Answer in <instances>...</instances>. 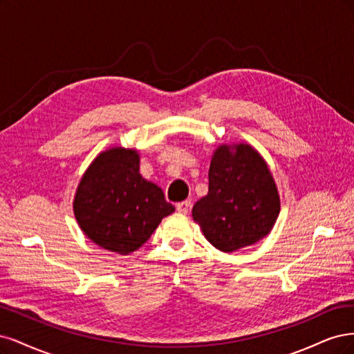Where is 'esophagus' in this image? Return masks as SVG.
Wrapping results in <instances>:
<instances>
[{
	"label": "esophagus",
	"instance_id": "obj_1",
	"mask_svg": "<svg viewBox=\"0 0 354 354\" xmlns=\"http://www.w3.org/2000/svg\"><path fill=\"white\" fill-rule=\"evenodd\" d=\"M189 209H191V201H188V200L180 201L176 204V210L182 214H187L189 212Z\"/></svg>",
	"mask_w": 354,
	"mask_h": 354
}]
</instances>
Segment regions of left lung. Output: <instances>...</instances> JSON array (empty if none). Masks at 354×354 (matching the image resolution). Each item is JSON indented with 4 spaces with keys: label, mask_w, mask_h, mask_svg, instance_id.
I'll return each instance as SVG.
<instances>
[{
    "label": "left lung",
    "mask_w": 354,
    "mask_h": 354,
    "mask_svg": "<svg viewBox=\"0 0 354 354\" xmlns=\"http://www.w3.org/2000/svg\"><path fill=\"white\" fill-rule=\"evenodd\" d=\"M279 194L252 145H221L209 169V192L192 207L207 241L223 253L256 244L277 222Z\"/></svg>",
    "instance_id": "1"
}]
</instances>
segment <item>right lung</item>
Instances as JSON below:
<instances>
[{"instance_id": "obj_1", "label": "right lung", "mask_w": 354, "mask_h": 354, "mask_svg": "<svg viewBox=\"0 0 354 354\" xmlns=\"http://www.w3.org/2000/svg\"><path fill=\"white\" fill-rule=\"evenodd\" d=\"M75 218L101 248L119 254L138 250L175 207L162 188L140 174L136 150L115 147L97 156L77 185Z\"/></svg>"}]
</instances>
